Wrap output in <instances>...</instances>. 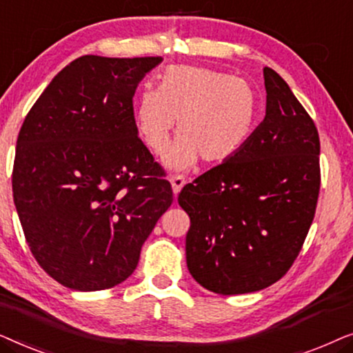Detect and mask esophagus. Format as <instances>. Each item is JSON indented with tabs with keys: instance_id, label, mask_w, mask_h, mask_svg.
<instances>
[{
	"instance_id": "1",
	"label": "esophagus",
	"mask_w": 353,
	"mask_h": 353,
	"mask_svg": "<svg viewBox=\"0 0 353 353\" xmlns=\"http://www.w3.org/2000/svg\"><path fill=\"white\" fill-rule=\"evenodd\" d=\"M170 183H172V190H173V194L178 196L180 194L181 188L185 186V178H183L181 175H175L170 178Z\"/></svg>"
}]
</instances>
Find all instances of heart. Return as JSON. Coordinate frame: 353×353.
Masks as SVG:
<instances>
[{"mask_svg": "<svg viewBox=\"0 0 353 353\" xmlns=\"http://www.w3.org/2000/svg\"><path fill=\"white\" fill-rule=\"evenodd\" d=\"M139 138L162 156L176 119L180 133L168 149L165 165L186 170L201 157L223 162L248 141L257 117V96L248 81L194 65L167 67L156 90L146 88L133 104Z\"/></svg>", "mask_w": 353, "mask_h": 353, "instance_id": "obj_1", "label": "heart"}]
</instances>
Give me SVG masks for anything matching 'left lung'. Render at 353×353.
I'll list each match as a JSON object with an SVG mask.
<instances>
[{
	"label": "left lung",
	"mask_w": 353,
	"mask_h": 353,
	"mask_svg": "<svg viewBox=\"0 0 353 353\" xmlns=\"http://www.w3.org/2000/svg\"><path fill=\"white\" fill-rule=\"evenodd\" d=\"M267 112L243 148L183 188L186 263L215 294L255 292L301 252L320 192V138L289 85L263 69Z\"/></svg>",
	"instance_id": "8db88e82"
}]
</instances>
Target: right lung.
I'll use <instances>...</instances> for the list:
<instances>
[{
	"label": "right lung",
	"instance_id": "right-lung-1",
	"mask_svg": "<svg viewBox=\"0 0 353 353\" xmlns=\"http://www.w3.org/2000/svg\"><path fill=\"white\" fill-rule=\"evenodd\" d=\"M161 62L81 56L23 120L14 204L33 257L62 286L88 292L125 281L172 205L170 183L133 117L137 86Z\"/></svg>",
	"mask_w": 353,
	"mask_h": 353
}]
</instances>
